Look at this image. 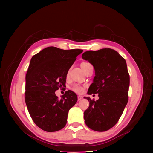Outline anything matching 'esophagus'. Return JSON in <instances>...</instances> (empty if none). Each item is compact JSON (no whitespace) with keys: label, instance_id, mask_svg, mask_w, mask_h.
I'll list each match as a JSON object with an SVG mask.
<instances>
[{"label":"esophagus","instance_id":"esophagus-1","mask_svg":"<svg viewBox=\"0 0 153 153\" xmlns=\"http://www.w3.org/2000/svg\"><path fill=\"white\" fill-rule=\"evenodd\" d=\"M82 98H83L82 96H81V95H78L77 99H78V100H79H79H81L82 99Z\"/></svg>","mask_w":153,"mask_h":153}]
</instances>
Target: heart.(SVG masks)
<instances>
[{
	"instance_id": "1",
	"label": "heart",
	"mask_w": 153,
	"mask_h": 153,
	"mask_svg": "<svg viewBox=\"0 0 153 153\" xmlns=\"http://www.w3.org/2000/svg\"><path fill=\"white\" fill-rule=\"evenodd\" d=\"M89 64L88 62H83L81 63V68L82 69L84 68V67L87 65V64ZM84 89H85V87L84 86H82V85H79V84H76V85H74L73 87H72V90L74 92H75L76 93H77V94H82L84 91Z\"/></svg>"
}]
</instances>
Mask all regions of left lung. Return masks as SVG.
Instances as JSON below:
<instances>
[{
    "instance_id": "8db88e82",
    "label": "left lung",
    "mask_w": 153,
    "mask_h": 153,
    "mask_svg": "<svg viewBox=\"0 0 153 153\" xmlns=\"http://www.w3.org/2000/svg\"><path fill=\"white\" fill-rule=\"evenodd\" d=\"M82 58L95 69L87 94H98L95 101L84 97L89 107L84 113L86 125L96 131H105L118 122L128 100L130 76L125 59L114 50L103 48L84 52Z\"/></svg>"
}]
</instances>
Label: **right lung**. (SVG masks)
Returning a JSON list of instances; mask_svg holds the SVG:
<instances>
[{
  "instance_id": "right-lung-1",
  "label": "right lung",
  "mask_w": 153,
  "mask_h": 153,
  "mask_svg": "<svg viewBox=\"0 0 153 153\" xmlns=\"http://www.w3.org/2000/svg\"><path fill=\"white\" fill-rule=\"evenodd\" d=\"M82 51L50 46L31 58L25 77V103L32 120L42 130L57 131L66 125L77 96L69 90L59 99L55 92L66 86L68 72Z\"/></svg>"
}]
</instances>
